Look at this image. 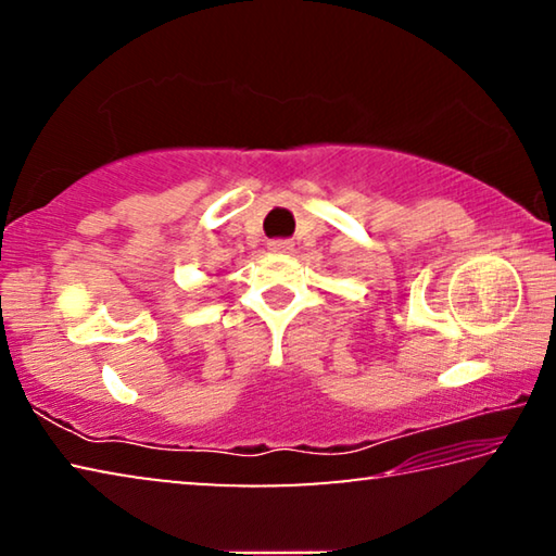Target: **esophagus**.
I'll use <instances>...</instances> for the list:
<instances>
[{"mask_svg":"<svg viewBox=\"0 0 556 556\" xmlns=\"http://www.w3.org/2000/svg\"><path fill=\"white\" fill-rule=\"evenodd\" d=\"M267 248H269V252H275V255H285V252L291 250V242L289 240H269Z\"/></svg>","mask_w":556,"mask_h":556,"instance_id":"obj_1","label":"esophagus"}]
</instances>
